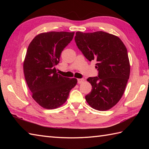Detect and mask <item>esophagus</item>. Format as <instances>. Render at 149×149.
<instances>
[{
    "label": "esophagus",
    "instance_id": "34e87169",
    "mask_svg": "<svg viewBox=\"0 0 149 149\" xmlns=\"http://www.w3.org/2000/svg\"><path fill=\"white\" fill-rule=\"evenodd\" d=\"M84 81V79H77V83H78V84H81V83H83V82Z\"/></svg>",
    "mask_w": 149,
    "mask_h": 149
}]
</instances>
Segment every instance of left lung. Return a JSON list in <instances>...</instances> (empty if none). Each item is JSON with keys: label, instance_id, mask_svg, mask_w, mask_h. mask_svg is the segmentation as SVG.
<instances>
[{"label": "left lung", "instance_id": "left-lung-1", "mask_svg": "<svg viewBox=\"0 0 149 149\" xmlns=\"http://www.w3.org/2000/svg\"><path fill=\"white\" fill-rule=\"evenodd\" d=\"M76 45L87 59L97 61L98 77H89L91 92L88 104L98 111H106L118 102L130 75L127 50L118 36L103 31L75 33Z\"/></svg>", "mask_w": 149, "mask_h": 149}]
</instances>
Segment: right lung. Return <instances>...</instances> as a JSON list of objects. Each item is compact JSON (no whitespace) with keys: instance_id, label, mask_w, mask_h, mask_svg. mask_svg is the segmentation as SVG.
I'll use <instances>...</instances> for the list:
<instances>
[{"instance_id":"add662e5","label":"right lung","mask_w":149,"mask_h":149,"mask_svg":"<svg viewBox=\"0 0 149 149\" xmlns=\"http://www.w3.org/2000/svg\"><path fill=\"white\" fill-rule=\"evenodd\" d=\"M74 33H41L28 47L24 61L25 79L33 99L43 108L52 109L62 106L77 84V79L63 77L55 68L61 52L72 40Z\"/></svg>"}]
</instances>
